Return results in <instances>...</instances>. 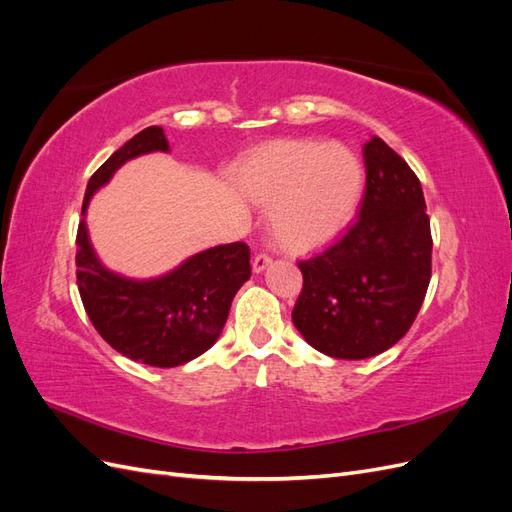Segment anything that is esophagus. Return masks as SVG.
I'll list each match as a JSON object with an SVG mask.
<instances>
[{
  "label": "esophagus",
  "instance_id": "1",
  "mask_svg": "<svg viewBox=\"0 0 512 512\" xmlns=\"http://www.w3.org/2000/svg\"><path fill=\"white\" fill-rule=\"evenodd\" d=\"M271 260H273V258H271L267 252H260V254H256L254 260H252V269H254L256 273L265 271V269L271 265Z\"/></svg>",
  "mask_w": 512,
  "mask_h": 512
}]
</instances>
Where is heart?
<instances>
[{"label": "heart", "mask_w": 512, "mask_h": 512, "mask_svg": "<svg viewBox=\"0 0 512 512\" xmlns=\"http://www.w3.org/2000/svg\"><path fill=\"white\" fill-rule=\"evenodd\" d=\"M241 190L273 205V235L288 250L335 241L359 211L365 170L346 145L286 138L258 147L239 168Z\"/></svg>", "instance_id": "heart-1"}]
</instances>
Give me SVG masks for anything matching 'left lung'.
Masks as SVG:
<instances>
[{
  "label": "left lung",
  "mask_w": 512,
  "mask_h": 512,
  "mask_svg": "<svg viewBox=\"0 0 512 512\" xmlns=\"http://www.w3.org/2000/svg\"><path fill=\"white\" fill-rule=\"evenodd\" d=\"M359 218L327 250L299 260L303 288L292 322L335 359H367L395 346L431 280V228L421 181L382 138L363 147Z\"/></svg>",
  "instance_id": "8db88e82"
}]
</instances>
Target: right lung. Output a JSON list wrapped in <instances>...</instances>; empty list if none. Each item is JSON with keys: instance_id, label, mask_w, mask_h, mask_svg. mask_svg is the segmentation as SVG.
Returning <instances> with one entry per match:
<instances>
[{"instance_id": "obj_1", "label": "right lung", "mask_w": 512, "mask_h": 512, "mask_svg": "<svg viewBox=\"0 0 512 512\" xmlns=\"http://www.w3.org/2000/svg\"><path fill=\"white\" fill-rule=\"evenodd\" d=\"M149 151H168L158 126L138 132L91 175L83 213L89 198L123 162ZM250 275V247L237 241L200 252L158 280H128L100 265L85 220L76 230V284L91 324L106 344L145 365L177 367L209 350Z\"/></svg>"}]
</instances>
